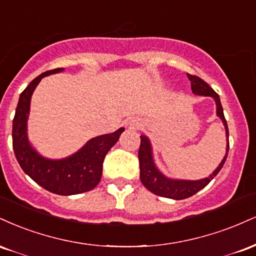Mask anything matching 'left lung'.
<instances>
[{
    "mask_svg": "<svg viewBox=\"0 0 256 256\" xmlns=\"http://www.w3.org/2000/svg\"><path fill=\"white\" fill-rule=\"evenodd\" d=\"M188 78L192 82V90L196 95L202 96H210L216 100V114L220 119L222 120V124L225 126L226 137H228V146H226V155L220 162L218 168L210 174V177L204 179H200V180H174V179H168L162 174L155 166L154 161H152V146L149 143V140L146 136H140V150H138V160H140V177L142 184L144 185L149 192H154L155 195L162 196V198H173V200H183L188 198L190 196L195 195L196 192H200L201 189L210 183L212 179L218 174L220 170L224 166L226 158H228V122L224 116V110H222V104H220V98L218 94L214 91L204 80L198 76L189 74L186 73Z\"/></svg>",
    "mask_w": 256,
    "mask_h": 256,
    "instance_id": "obj_1",
    "label": "left lung"
}]
</instances>
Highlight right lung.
I'll use <instances>...</instances> for the list:
<instances>
[{"label": "right lung", "mask_w": 256, "mask_h": 256, "mask_svg": "<svg viewBox=\"0 0 256 256\" xmlns=\"http://www.w3.org/2000/svg\"><path fill=\"white\" fill-rule=\"evenodd\" d=\"M60 71L62 70L55 68L42 73L20 94L12 137L14 154L22 171L48 192L67 196L90 192L100 183L106 154L118 142L124 128L113 134L92 138L80 150L62 160H49L37 154L28 143L26 134L31 96L40 79Z\"/></svg>", "instance_id": "add662e5"}]
</instances>
